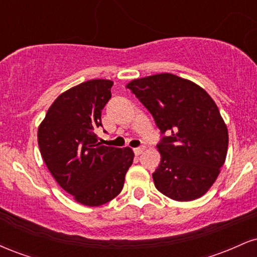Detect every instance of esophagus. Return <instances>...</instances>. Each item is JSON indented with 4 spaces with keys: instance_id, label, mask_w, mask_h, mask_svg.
Listing matches in <instances>:
<instances>
[{
    "instance_id": "obj_1",
    "label": "esophagus",
    "mask_w": 257,
    "mask_h": 257,
    "mask_svg": "<svg viewBox=\"0 0 257 257\" xmlns=\"http://www.w3.org/2000/svg\"><path fill=\"white\" fill-rule=\"evenodd\" d=\"M145 151V146H141V147H137V149H134V153L137 156H140L141 153Z\"/></svg>"
}]
</instances>
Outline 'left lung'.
<instances>
[{"label": "left lung", "instance_id": "1", "mask_svg": "<svg viewBox=\"0 0 257 257\" xmlns=\"http://www.w3.org/2000/svg\"><path fill=\"white\" fill-rule=\"evenodd\" d=\"M162 132L161 163L152 174L156 188L178 202L208 192L228 149V131L211 96L194 82L173 73L133 79L125 85Z\"/></svg>", "mask_w": 257, "mask_h": 257}]
</instances>
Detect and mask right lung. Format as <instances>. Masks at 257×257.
<instances>
[{"instance_id": "obj_1", "label": "right lung", "mask_w": 257, "mask_h": 257, "mask_svg": "<svg viewBox=\"0 0 257 257\" xmlns=\"http://www.w3.org/2000/svg\"><path fill=\"white\" fill-rule=\"evenodd\" d=\"M110 79H90L61 93L41 122L38 146L59 186L77 203L99 206L117 197L133 164L131 147L98 143L101 111L111 98Z\"/></svg>"}]
</instances>
